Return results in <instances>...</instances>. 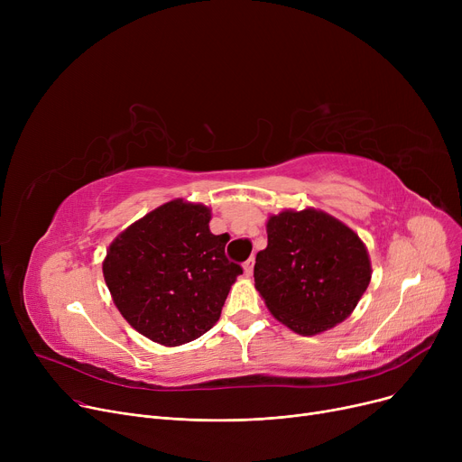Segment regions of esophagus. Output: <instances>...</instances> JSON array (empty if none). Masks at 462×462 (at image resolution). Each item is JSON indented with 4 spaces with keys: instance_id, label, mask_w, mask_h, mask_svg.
Here are the masks:
<instances>
[{
    "instance_id": "obj_1",
    "label": "esophagus",
    "mask_w": 462,
    "mask_h": 462,
    "mask_svg": "<svg viewBox=\"0 0 462 462\" xmlns=\"http://www.w3.org/2000/svg\"><path fill=\"white\" fill-rule=\"evenodd\" d=\"M253 268H254V258H249V260L244 263V273H245L247 277H251V275H253Z\"/></svg>"
}]
</instances>
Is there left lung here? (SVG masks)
Instances as JSON below:
<instances>
[{"label":"left lung","instance_id":"8db88e82","mask_svg":"<svg viewBox=\"0 0 462 462\" xmlns=\"http://www.w3.org/2000/svg\"><path fill=\"white\" fill-rule=\"evenodd\" d=\"M265 230L268 247L256 254L254 286L273 317L307 337L345 322L373 275L359 236L314 208L272 215Z\"/></svg>","mask_w":462,"mask_h":462}]
</instances>
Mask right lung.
I'll use <instances>...</instances> for the list:
<instances>
[{"mask_svg": "<svg viewBox=\"0 0 462 462\" xmlns=\"http://www.w3.org/2000/svg\"><path fill=\"white\" fill-rule=\"evenodd\" d=\"M204 204L170 200L121 232L103 275L117 310L138 333L180 346L209 331L237 275L225 254L228 234L209 230Z\"/></svg>", "mask_w": 462, "mask_h": 462, "instance_id": "obj_1", "label": "right lung"}]
</instances>
